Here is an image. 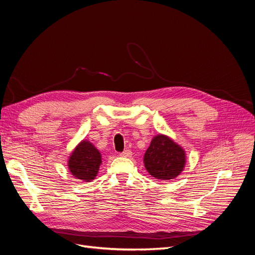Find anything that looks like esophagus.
<instances>
[{
    "label": "esophagus",
    "mask_w": 255,
    "mask_h": 255,
    "mask_svg": "<svg viewBox=\"0 0 255 255\" xmlns=\"http://www.w3.org/2000/svg\"><path fill=\"white\" fill-rule=\"evenodd\" d=\"M119 155L122 156V157H130V156H132V152H130L129 150H126V151L121 152Z\"/></svg>",
    "instance_id": "34e87169"
}]
</instances>
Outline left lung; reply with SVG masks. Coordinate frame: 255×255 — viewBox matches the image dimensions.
Listing matches in <instances>:
<instances>
[{"label": "left lung", "instance_id": "left-lung-1", "mask_svg": "<svg viewBox=\"0 0 255 255\" xmlns=\"http://www.w3.org/2000/svg\"><path fill=\"white\" fill-rule=\"evenodd\" d=\"M144 167L160 181L175 179L186 165V153L172 138L164 134L154 136L143 156Z\"/></svg>", "mask_w": 255, "mask_h": 255}]
</instances>
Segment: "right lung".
<instances>
[{"label":"right lung","mask_w":255,"mask_h":255,"mask_svg":"<svg viewBox=\"0 0 255 255\" xmlns=\"http://www.w3.org/2000/svg\"><path fill=\"white\" fill-rule=\"evenodd\" d=\"M102 164V155L90 141L79 142L68 158V168L75 179L91 182L95 180Z\"/></svg>","instance_id":"right-lung-1"}]
</instances>
